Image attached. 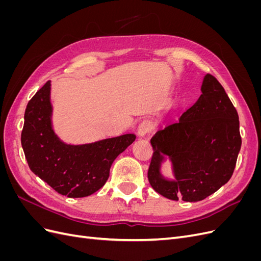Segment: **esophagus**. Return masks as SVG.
<instances>
[{
  "mask_svg": "<svg viewBox=\"0 0 261 261\" xmlns=\"http://www.w3.org/2000/svg\"><path fill=\"white\" fill-rule=\"evenodd\" d=\"M151 129H152L151 122L148 121V120H145L139 124L138 129H137V134H138L139 137H145L146 135H148L150 132H151Z\"/></svg>",
  "mask_w": 261,
  "mask_h": 261,
  "instance_id": "34e87169",
  "label": "esophagus"
}]
</instances>
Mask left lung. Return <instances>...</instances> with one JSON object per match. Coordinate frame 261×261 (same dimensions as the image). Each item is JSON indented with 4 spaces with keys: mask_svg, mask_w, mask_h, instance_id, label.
Segmentation results:
<instances>
[{
    "mask_svg": "<svg viewBox=\"0 0 261 261\" xmlns=\"http://www.w3.org/2000/svg\"><path fill=\"white\" fill-rule=\"evenodd\" d=\"M201 94L177 122L150 140L153 154L148 179L156 193L172 200L199 201L230 180L242 146L239 114L216 77H203ZM171 161L175 178H165L162 163Z\"/></svg>",
    "mask_w": 261,
    "mask_h": 261,
    "instance_id": "obj_1",
    "label": "left lung"
}]
</instances>
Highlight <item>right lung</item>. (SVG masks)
<instances>
[{"instance_id": "add662e5", "label": "right lung", "mask_w": 261, "mask_h": 261, "mask_svg": "<svg viewBox=\"0 0 261 261\" xmlns=\"http://www.w3.org/2000/svg\"><path fill=\"white\" fill-rule=\"evenodd\" d=\"M51 81L28 102L21 146L30 170L59 194L81 198L106 184L116 156L136 139L134 134L70 145L61 140L52 125Z\"/></svg>"}]
</instances>
